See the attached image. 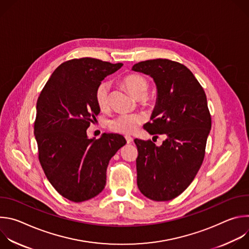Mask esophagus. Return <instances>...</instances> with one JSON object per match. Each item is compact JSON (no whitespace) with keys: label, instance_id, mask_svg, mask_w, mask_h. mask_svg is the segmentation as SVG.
Instances as JSON below:
<instances>
[{"label":"esophagus","instance_id":"esophagus-1","mask_svg":"<svg viewBox=\"0 0 249 249\" xmlns=\"http://www.w3.org/2000/svg\"><path fill=\"white\" fill-rule=\"evenodd\" d=\"M125 139H126V141H127V143H128V144H132V143H133V141H134V139H133L132 137H130V136H126V137H125Z\"/></svg>","mask_w":249,"mask_h":249}]
</instances>
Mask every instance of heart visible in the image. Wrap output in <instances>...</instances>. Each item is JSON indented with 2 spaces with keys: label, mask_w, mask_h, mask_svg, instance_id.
Listing matches in <instances>:
<instances>
[{
  "label": "heart",
  "mask_w": 249,
  "mask_h": 249,
  "mask_svg": "<svg viewBox=\"0 0 249 249\" xmlns=\"http://www.w3.org/2000/svg\"><path fill=\"white\" fill-rule=\"evenodd\" d=\"M124 84L127 89L136 98L146 95L149 89V84L145 78L140 75L131 74L125 77ZM109 89L110 83L101 82L95 90V100L99 108L105 109L109 103ZM144 117L138 114H120L109 121V128L113 132L120 134H132L136 132L141 124L143 123Z\"/></svg>",
  "instance_id": "b5f03b06"
}]
</instances>
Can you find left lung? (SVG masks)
<instances>
[{"label": "left lung", "instance_id": "8db88e82", "mask_svg": "<svg viewBox=\"0 0 249 249\" xmlns=\"http://www.w3.org/2000/svg\"><path fill=\"white\" fill-rule=\"evenodd\" d=\"M132 70L153 78L157 87L153 121L145 129L166 137L160 146L135 139L137 185L153 201L172 200L190 185L203 162L212 125L207 97L180 63L155 59L137 63Z\"/></svg>", "mask_w": 249, "mask_h": 249}]
</instances>
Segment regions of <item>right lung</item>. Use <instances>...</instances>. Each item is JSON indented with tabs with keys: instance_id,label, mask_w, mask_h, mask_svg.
I'll return each instance as SVG.
<instances>
[{
	"instance_id": "obj_1",
	"label": "right lung",
	"mask_w": 249,
	"mask_h": 249,
	"mask_svg": "<svg viewBox=\"0 0 249 249\" xmlns=\"http://www.w3.org/2000/svg\"><path fill=\"white\" fill-rule=\"evenodd\" d=\"M122 66L94 58L67 61L37 99L34 135L39 161L52 186L70 201L84 202L103 190L109 160L126 144L119 134L103 133L97 140L87 134L100 112L96 88Z\"/></svg>"
}]
</instances>
